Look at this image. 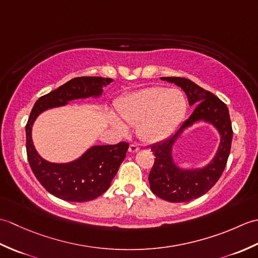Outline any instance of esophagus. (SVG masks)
I'll use <instances>...</instances> for the list:
<instances>
[{"label": "esophagus", "mask_w": 258, "mask_h": 258, "mask_svg": "<svg viewBox=\"0 0 258 258\" xmlns=\"http://www.w3.org/2000/svg\"><path fill=\"white\" fill-rule=\"evenodd\" d=\"M139 150H140L139 146L138 145H134V144H131L130 147H128V152L130 153H136Z\"/></svg>", "instance_id": "esophagus-1"}]
</instances>
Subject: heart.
I'll return each mask as SVG.
<instances>
[{
    "mask_svg": "<svg viewBox=\"0 0 258 258\" xmlns=\"http://www.w3.org/2000/svg\"><path fill=\"white\" fill-rule=\"evenodd\" d=\"M126 123L138 126V135L150 143L166 140L184 118L187 100L182 91L161 86L145 87L126 96L117 105ZM112 125L119 133L127 127L119 118L112 116Z\"/></svg>",
    "mask_w": 258,
    "mask_h": 258,
    "instance_id": "b5f03b06",
    "label": "heart"
}]
</instances>
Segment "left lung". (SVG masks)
Listing matches in <instances>:
<instances>
[{
  "mask_svg": "<svg viewBox=\"0 0 258 258\" xmlns=\"http://www.w3.org/2000/svg\"><path fill=\"white\" fill-rule=\"evenodd\" d=\"M161 80L180 87L189 105L195 108L171 138L151 146L155 162L149 175L150 187L156 196L167 202H189L210 190L224 172L233 139L231 118L225 104L194 82L183 78ZM199 122L212 124L220 135V143L212 160L204 167L182 168L174 162V143L186 129Z\"/></svg>",
  "mask_w": 258,
  "mask_h": 258,
  "instance_id": "8db88e82",
  "label": "left lung"
}]
</instances>
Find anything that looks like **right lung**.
<instances>
[{
    "label": "right lung",
    "mask_w": 258,
    "mask_h": 258,
    "mask_svg": "<svg viewBox=\"0 0 258 258\" xmlns=\"http://www.w3.org/2000/svg\"><path fill=\"white\" fill-rule=\"evenodd\" d=\"M112 82V79L100 76L75 78L41 96L32 108L25 127L27 160L38 182L57 199L82 203L102 195L111 186L128 144L120 142L116 145H94L73 161L54 163L43 158L36 151L32 139L33 125L47 109L65 106L74 100L101 97L103 87Z\"/></svg>",
    "instance_id": "1"
}]
</instances>
